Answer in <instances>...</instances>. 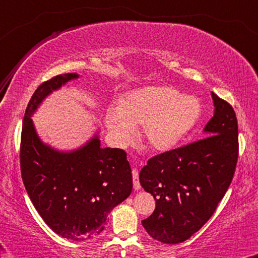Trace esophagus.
<instances>
[{
  "label": "esophagus",
  "mask_w": 258,
  "mask_h": 258,
  "mask_svg": "<svg viewBox=\"0 0 258 258\" xmlns=\"http://www.w3.org/2000/svg\"><path fill=\"white\" fill-rule=\"evenodd\" d=\"M132 174H133V184H134V189H136V190L140 189L141 184H140V180H139L138 170H136V169H133Z\"/></svg>",
  "instance_id": "34e87169"
}]
</instances>
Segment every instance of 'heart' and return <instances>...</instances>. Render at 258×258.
Listing matches in <instances>:
<instances>
[{
	"label": "heart",
	"instance_id": "heart-1",
	"mask_svg": "<svg viewBox=\"0 0 258 258\" xmlns=\"http://www.w3.org/2000/svg\"><path fill=\"white\" fill-rule=\"evenodd\" d=\"M202 116V104L168 86L133 90L105 116L106 128L114 142L126 144L142 125L141 139L154 151H168L177 144Z\"/></svg>",
	"mask_w": 258,
	"mask_h": 258
}]
</instances>
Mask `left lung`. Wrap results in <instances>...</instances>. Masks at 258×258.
Listing matches in <instances>:
<instances>
[{
    "label": "left lung",
    "mask_w": 258,
    "mask_h": 258,
    "mask_svg": "<svg viewBox=\"0 0 258 258\" xmlns=\"http://www.w3.org/2000/svg\"><path fill=\"white\" fill-rule=\"evenodd\" d=\"M214 117L205 138L148 159L140 183L156 201L142 220L148 234L164 244H178L198 232L226 195L238 162V120L232 105L211 93Z\"/></svg>",
    "instance_id": "obj_1"
}]
</instances>
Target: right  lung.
<instances>
[{
  "label": "right lung",
  "instance_id": "1",
  "mask_svg": "<svg viewBox=\"0 0 258 258\" xmlns=\"http://www.w3.org/2000/svg\"><path fill=\"white\" fill-rule=\"evenodd\" d=\"M78 75H57L32 94L23 120L20 170L37 213L56 234L72 241L95 238L107 215L130 196L132 169L120 148H101L98 136L70 153L42 144L31 114L48 94Z\"/></svg>",
  "mask_w": 258,
  "mask_h": 258
}]
</instances>
